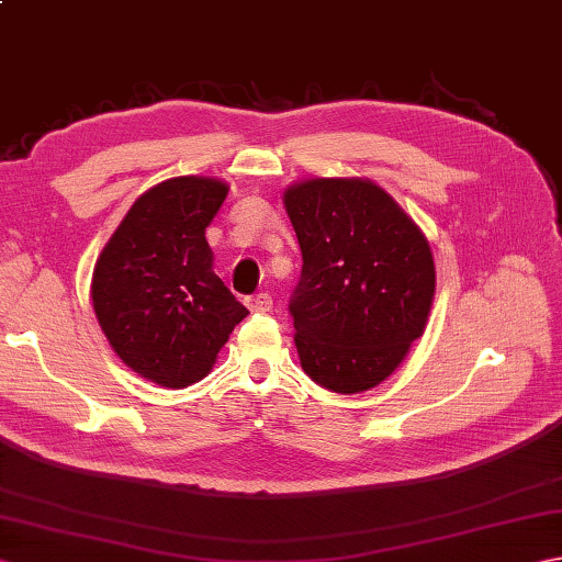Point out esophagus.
Here are the masks:
<instances>
[{"instance_id": "obj_1", "label": "esophagus", "mask_w": 562, "mask_h": 562, "mask_svg": "<svg viewBox=\"0 0 562 562\" xmlns=\"http://www.w3.org/2000/svg\"><path fill=\"white\" fill-rule=\"evenodd\" d=\"M246 306H248L254 314H266V312H270V308H272V296L266 294V292L256 294V296H248Z\"/></svg>"}]
</instances>
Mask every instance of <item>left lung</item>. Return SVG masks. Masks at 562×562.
Returning <instances> with one entry per match:
<instances>
[{
    "label": "left lung",
    "instance_id": "8db88e82",
    "mask_svg": "<svg viewBox=\"0 0 562 562\" xmlns=\"http://www.w3.org/2000/svg\"><path fill=\"white\" fill-rule=\"evenodd\" d=\"M302 278L290 300L302 369L336 393L396 372L435 300L425 234L369 178H308L284 190Z\"/></svg>",
    "mask_w": 562,
    "mask_h": 562
}]
</instances>
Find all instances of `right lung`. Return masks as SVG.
Here are the masks:
<instances>
[{
    "label": "right lung",
    "instance_id": "obj_1",
    "mask_svg": "<svg viewBox=\"0 0 562 562\" xmlns=\"http://www.w3.org/2000/svg\"><path fill=\"white\" fill-rule=\"evenodd\" d=\"M229 186L178 176L135 200L93 266L91 302L121 360L154 384H195L248 308L212 270L205 229Z\"/></svg>",
    "mask_w": 562,
    "mask_h": 562
}]
</instances>
